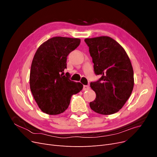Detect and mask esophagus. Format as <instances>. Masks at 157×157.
Wrapping results in <instances>:
<instances>
[{"label": "esophagus", "instance_id": "obj_1", "mask_svg": "<svg viewBox=\"0 0 157 157\" xmlns=\"http://www.w3.org/2000/svg\"><path fill=\"white\" fill-rule=\"evenodd\" d=\"M90 89V87L88 85H84L83 86V91H86V90H88Z\"/></svg>", "mask_w": 157, "mask_h": 157}]
</instances>
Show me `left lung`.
<instances>
[{
	"label": "left lung",
	"mask_w": 157,
	"mask_h": 157,
	"mask_svg": "<svg viewBox=\"0 0 157 157\" xmlns=\"http://www.w3.org/2000/svg\"><path fill=\"white\" fill-rule=\"evenodd\" d=\"M89 47L94 63V71L101 77L90 82L96 92L95 100L90 103L94 111L101 115H112L124 106L134 88V71L124 48L109 36L84 40Z\"/></svg>",
	"instance_id": "1"
}]
</instances>
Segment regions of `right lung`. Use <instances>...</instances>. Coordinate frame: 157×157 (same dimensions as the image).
Wrapping results in <instances>:
<instances>
[{"mask_svg": "<svg viewBox=\"0 0 157 157\" xmlns=\"http://www.w3.org/2000/svg\"><path fill=\"white\" fill-rule=\"evenodd\" d=\"M80 40L56 36L41 44L33 58L30 71V88L38 106L48 115H59L69 105L73 95L83 85L70 80L67 58L79 46Z\"/></svg>", "mask_w": 157, "mask_h": 157, "instance_id": "obj_1", "label": "right lung"}]
</instances>
